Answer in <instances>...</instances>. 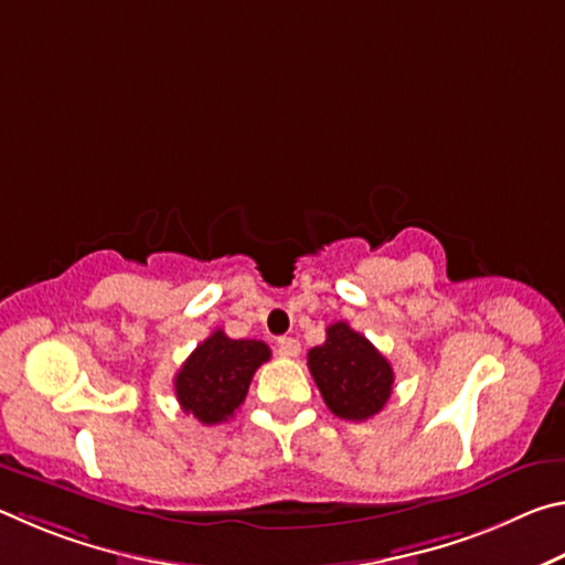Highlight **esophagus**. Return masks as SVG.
I'll return each mask as SVG.
<instances>
[{
  "instance_id": "obj_1",
  "label": "esophagus",
  "mask_w": 565,
  "mask_h": 565,
  "mask_svg": "<svg viewBox=\"0 0 565 565\" xmlns=\"http://www.w3.org/2000/svg\"><path fill=\"white\" fill-rule=\"evenodd\" d=\"M276 351H279L281 356H286V359H294V356H299L301 343L296 341V339H291V337H284V339L276 341Z\"/></svg>"
}]
</instances>
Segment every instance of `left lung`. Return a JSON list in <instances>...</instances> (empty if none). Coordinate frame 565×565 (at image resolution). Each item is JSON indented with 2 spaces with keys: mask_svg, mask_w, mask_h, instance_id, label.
<instances>
[{
  "mask_svg": "<svg viewBox=\"0 0 565 565\" xmlns=\"http://www.w3.org/2000/svg\"><path fill=\"white\" fill-rule=\"evenodd\" d=\"M309 371L333 416L366 420L394 391V369L381 351L347 321L327 329V341L309 351Z\"/></svg>",
  "mask_w": 565,
  "mask_h": 565,
  "instance_id": "obj_1",
  "label": "left lung"
}]
</instances>
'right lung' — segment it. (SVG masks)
<instances>
[{
  "label": "right lung",
  "mask_w": 565,
  "mask_h": 565,
  "mask_svg": "<svg viewBox=\"0 0 565 565\" xmlns=\"http://www.w3.org/2000/svg\"><path fill=\"white\" fill-rule=\"evenodd\" d=\"M271 359V349L256 339H228L222 329L191 351L174 379L184 414L204 426L232 418L244 404L256 369Z\"/></svg>",
  "instance_id": "add662e5"
}]
</instances>
